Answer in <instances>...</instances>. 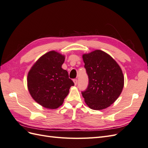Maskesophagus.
Segmentation results:
<instances>
[{"mask_svg": "<svg viewBox=\"0 0 148 148\" xmlns=\"http://www.w3.org/2000/svg\"><path fill=\"white\" fill-rule=\"evenodd\" d=\"M73 82H74V83H75V85H77V83H78V80H77V79H73Z\"/></svg>", "mask_w": 148, "mask_h": 148, "instance_id": "34e87169", "label": "esophagus"}]
</instances>
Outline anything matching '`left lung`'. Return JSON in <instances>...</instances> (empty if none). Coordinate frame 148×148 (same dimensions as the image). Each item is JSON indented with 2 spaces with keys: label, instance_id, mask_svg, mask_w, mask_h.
Masks as SVG:
<instances>
[{
  "label": "left lung",
  "instance_id": "8db88e82",
  "mask_svg": "<svg viewBox=\"0 0 148 148\" xmlns=\"http://www.w3.org/2000/svg\"><path fill=\"white\" fill-rule=\"evenodd\" d=\"M88 85L82 91L86 104L94 110L107 108L122 91L124 77L120 66L107 53L96 50L83 56Z\"/></svg>",
  "mask_w": 148,
  "mask_h": 148
}]
</instances>
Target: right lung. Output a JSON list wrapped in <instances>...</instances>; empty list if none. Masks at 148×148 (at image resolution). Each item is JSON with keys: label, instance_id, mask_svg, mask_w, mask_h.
Returning a JSON list of instances; mask_svg holds the SVG:
<instances>
[{"label": "right lung", "instance_id": "obj_1", "mask_svg": "<svg viewBox=\"0 0 148 148\" xmlns=\"http://www.w3.org/2000/svg\"><path fill=\"white\" fill-rule=\"evenodd\" d=\"M65 57L56 51L44 54L36 62L28 75V88L38 104L48 109L60 106L74 83L67 71L62 69Z\"/></svg>", "mask_w": 148, "mask_h": 148}]
</instances>
